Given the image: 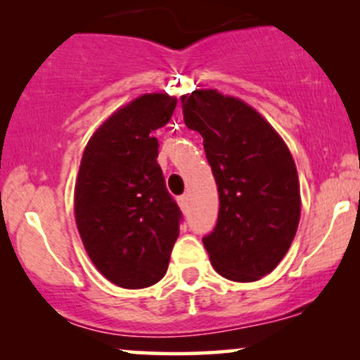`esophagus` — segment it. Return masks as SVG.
Segmentation results:
<instances>
[{"label": "esophagus", "instance_id": "1", "mask_svg": "<svg viewBox=\"0 0 360 360\" xmlns=\"http://www.w3.org/2000/svg\"><path fill=\"white\" fill-rule=\"evenodd\" d=\"M177 203H179L181 210H183V212H186V208H188V198L179 196V198H177Z\"/></svg>", "mask_w": 360, "mask_h": 360}]
</instances>
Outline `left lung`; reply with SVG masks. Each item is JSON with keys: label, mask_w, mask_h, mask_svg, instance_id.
Here are the masks:
<instances>
[{"label": "left lung", "mask_w": 360, "mask_h": 360, "mask_svg": "<svg viewBox=\"0 0 360 360\" xmlns=\"http://www.w3.org/2000/svg\"><path fill=\"white\" fill-rule=\"evenodd\" d=\"M184 123L203 137L218 186L217 226L203 238L213 269L252 283L276 269L301 217L296 164L274 127L245 101L218 89L181 96Z\"/></svg>", "instance_id": "obj_1"}]
</instances>
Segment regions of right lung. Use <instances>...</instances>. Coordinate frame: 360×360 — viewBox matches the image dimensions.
Instances as JSON below:
<instances>
[{"label": "right lung", "mask_w": 360, "mask_h": 360, "mask_svg": "<svg viewBox=\"0 0 360 360\" xmlns=\"http://www.w3.org/2000/svg\"><path fill=\"white\" fill-rule=\"evenodd\" d=\"M177 105L166 93L135 98L110 115L82 152L74 217L96 269L110 283L142 289L166 276L181 212L157 164L152 131Z\"/></svg>", "instance_id": "1"}]
</instances>
